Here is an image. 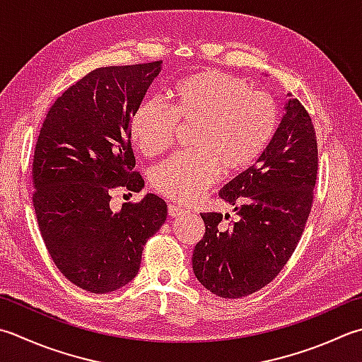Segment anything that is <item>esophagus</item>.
<instances>
[{
	"label": "esophagus",
	"instance_id": "obj_1",
	"mask_svg": "<svg viewBox=\"0 0 362 362\" xmlns=\"http://www.w3.org/2000/svg\"><path fill=\"white\" fill-rule=\"evenodd\" d=\"M185 209H182V207H179V205H175V204H169L168 205V214H169V216H180V215H183L185 214Z\"/></svg>",
	"mask_w": 362,
	"mask_h": 362
}]
</instances>
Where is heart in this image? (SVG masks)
<instances>
[{
	"mask_svg": "<svg viewBox=\"0 0 362 362\" xmlns=\"http://www.w3.org/2000/svg\"><path fill=\"white\" fill-rule=\"evenodd\" d=\"M173 106L144 100L130 120L133 143L147 157L171 148L180 127H194L193 151L179 152L153 169L155 191L193 202L221 177L251 169L278 132L279 108L272 95L243 78L216 69L189 74L171 89Z\"/></svg>",
	"mask_w": 362,
	"mask_h": 362,
	"instance_id": "1",
	"label": "heart"
}]
</instances>
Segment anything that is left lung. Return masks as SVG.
I'll return each mask as SVG.
<instances>
[{
	"label": "left lung",
	"instance_id": "obj_1",
	"mask_svg": "<svg viewBox=\"0 0 362 362\" xmlns=\"http://www.w3.org/2000/svg\"><path fill=\"white\" fill-rule=\"evenodd\" d=\"M317 171L314 124L293 98L257 165L219 191L235 207L238 221L228 228L223 219L229 216L201 215L205 233L193 252L197 281L221 298H243L270 284L300 243Z\"/></svg>",
	"mask_w": 362,
	"mask_h": 362
}]
</instances>
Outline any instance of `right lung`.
<instances>
[{"instance_id":"add662e5","label":"right lung","mask_w":362,"mask_h":362,"mask_svg":"<svg viewBox=\"0 0 362 362\" xmlns=\"http://www.w3.org/2000/svg\"><path fill=\"white\" fill-rule=\"evenodd\" d=\"M161 61L89 72L56 98L33 158V205L58 270L83 290L108 293L138 274L144 245L168 215L161 197L110 207L116 189L138 193L130 120Z\"/></svg>"}]
</instances>
